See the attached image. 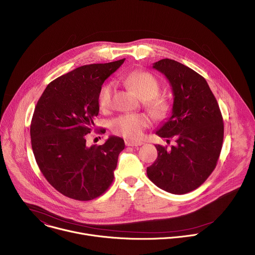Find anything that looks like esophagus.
<instances>
[{"instance_id":"obj_1","label":"esophagus","mask_w":255,"mask_h":255,"mask_svg":"<svg viewBox=\"0 0 255 255\" xmlns=\"http://www.w3.org/2000/svg\"><path fill=\"white\" fill-rule=\"evenodd\" d=\"M125 144L127 145V146H140V145L143 144L142 141H132V140H126L125 141Z\"/></svg>"}]
</instances>
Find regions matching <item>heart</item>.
I'll list each match as a JSON object with an SVG mask.
<instances>
[{
  "instance_id": "obj_1",
  "label": "heart",
  "mask_w": 255,
  "mask_h": 255,
  "mask_svg": "<svg viewBox=\"0 0 255 255\" xmlns=\"http://www.w3.org/2000/svg\"><path fill=\"white\" fill-rule=\"evenodd\" d=\"M130 87L138 97L145 101V107L156 119H162L168 112V105L165 101L158 99L160 86L156 79L148 72H137L128 78ZM113 85L106 84L99 94V106L102 110H108L111 106ZM150 119L145 114H125L115 118L111 123V128L116 134L129 139H137L142 131L148 127Z\"/></svg>"
}]
</instances>
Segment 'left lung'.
Segmentation results:
<instances>
[{
  "instance_id": "left-lung-1",
  "label": "left lung",
  "mask_w": 255,
  "mask_h": 255,
  "mask_svg": "<svg viewBox=\"0 0 255 255\" xmlns=\"http://www.w3.org/2000/svg\"><path fill=\"white\" fill-rule=\"evenodd\" d=\"M152 67L165 76L173 95L171 115L155 134L174 137L176 145L170 149L155 145L158 155L147 167V176L167 193L187 194L216 167L224 137L223 118L208 83L195 70L168 58Z\"/></svg>"
}]
</instances>
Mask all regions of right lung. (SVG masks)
<instances>
[{
  "mask_svg": "<svg viewBox=\"0 0 255 255\" xmlns=\"http://www.w3.org/2000/svg\"><path fill=\"white\" fill-rule=\"evenodd\" d=\"M124 59L80 66L51 82L35 107L30 126L32 150L41 172L59 193L78 201L104 194L114 179L124 140L110 136L87 146L99 114L104 82Z\"/></svg>",
  "mask_w": 255,
  "mask_h": 255,
  "instance_id": "right-lung-1",
  "label": "right lung"
}]
</instances>
